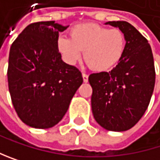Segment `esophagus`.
I'll return each instance as SVG.
<instances>
[{"instance_id": "1", "label": "esophagus", "mask_w": 160, "mask_h": 160, "mask_svg": "<svg viewBox=\"0 0 160 160\" xmlns=\"http://www.w3.org/2000/svg\"><path fill=\"white\" fill-rule=\"evenodd\" d=\"M82 76H83V81H84L85 83H87L88 81H89V75H88L87 73L83 72V73H82Z\"/></svg>"}]
</instances>
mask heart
Segmentation results:
<instances>
[{"label": "heart", "mask_w": 160, "mask_h": 160, "mask_svg": "<svg viewBox=\"0 0 160 160\" xmlns=\"http://www.w3.org/2000/svg\"><path fill=\"white\" fill-rule=\"evenodd\" d=\"M126 39L121 30L109 29L94 22L74 26L69 38L59 36L57 48L68 64H75L84 51V59L92 70L106 71L113 68L123 56Z\"/></svg>", "instance_id": "1"}]
</instances>
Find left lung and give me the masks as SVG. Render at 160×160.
<instances>
[{"label": "left lung", "instance_id": "1", "mask_svg": "<svg viewBox=\"0 0 160 160\" xmlns=\"http://www.w3.org/2000/svg\"><path fill=\"white\" fill-rule=\"evenodd\" d=\"M106 25L123 32L126 46L115 68L89 76L92 110L101 127L124 132L139 121L149 106L156 82L154 57L147 39L131 23L113 21Z\"/></svg>", "mask_w": 160, "mask_h": 160}]
</instances>
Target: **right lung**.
Wrapping results in <instances>:
<instances>
[{
    "label": "right lung",
    "mask_w": 160,
    "mask_h": 160,
    "mask_svg": "<svg viewBox=\"0 0 160 160\" xmlns=\"http://www.w3.org/2000/svg\"><path fill=\"white\" fill-rule=\"evenodd\" d=\"M55 21L28 25L12 43L7 68L8 89L21 120L36 129L56 125L83 83L80 70L63 62Z\"/></svg>",
    "instance_id": "obj_1"
}]
</instances>
